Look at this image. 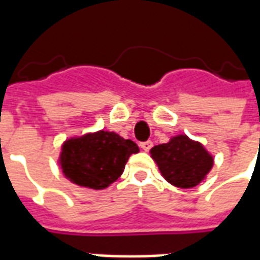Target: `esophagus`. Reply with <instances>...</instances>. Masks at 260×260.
Masks as SVG:
<instances>
[{
    "label": "esophagus",
    "instance_id": "obj_1",
    "mask_svg": "<svg viewBox=\"0 0 260 260\" xmlns=\"http://www.w3.org/2000/svg\"><path fill=\"white\" fill-rule=\"evenodd\" d=\"M153 146V143L150 141H146V142H142L141 143V147H142V150H145V152H149L150 149H152Z\"/></svg>",
    "mask_w": 260,
    "mask_h": 260
}]
</instances>
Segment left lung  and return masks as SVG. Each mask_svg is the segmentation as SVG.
<instances>
[{"label":"left lung","instance_id":"1","mask_svg":"<svg viewBox=\"0 0 260 260\" xmlns=\"http://www.w3.org/2000/svg\"><path fill=\"white\" fill-rule=\"evenodd\" d=\"M150 154L164 180L184 189L199 185L214 164L213 156L201 142L186 135L173 136L167 143L152 147Z\"/></svg>","mask_w":260,"mask_h":260}]
</instances>
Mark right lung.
<instances>
[{
	"label": "right lung",
	"mask_w": 260,
	"mask_h": 260,
	"mask_svg": "<svg viewBox=\"0 0 260 260\" xmlns=\"http://www.w3.org/2000/svg\"><path fill=\"white\" fill-rule=\"evenodd\" d=\"M138 152L139 147L131 139L110 131H97L67 139L58 163L72 184L100 191L118 180L131 154Z\"/></svg>",
	"instance_id": "obj_1"
}]
</instances>
